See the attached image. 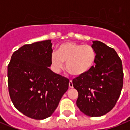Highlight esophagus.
<instances>
[{"label": "esophagus", "mask_w": 130, "mask_h": 130, "mask_svg": "<svg viewBox=\"0 0 130 130\" xmlns=\"http://www.w3.org/2000/svg\"><path fill=\"white\" fill-rule=\"evenodd\" d=\"M69 87L70 88H72L73 87V84H72V82L71 80L69 82Z\"/></svg>", "instance_id": "obj_1"}]
</instances>
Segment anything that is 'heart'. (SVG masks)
Here are the masks:
<instances>
[{"mask_svg": "<svg viewBox=\"0 0 130 130\" xmlns=\"http://www.w3.org/2000/svg\"><path fill=\"white\" fill-rule=\"evenodd\" d=\"M95 50L91 46L73 42L61 44L58 52L51 58L53 69L57 72L62 70L65 62L67 71L73 76H82L89 71L96 60Z\"/></svg>", "mask_w": 130, "mask_h": 130, "instance_id": "b5f03b06", "label": "heart"}]
</instances>
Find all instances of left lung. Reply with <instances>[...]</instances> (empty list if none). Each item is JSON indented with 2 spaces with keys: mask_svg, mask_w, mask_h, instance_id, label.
<instances>
[{
  "mask_svg": "<svg viewBox=\"0 0 130 130\" xmlns=\"http://www.w3.org/2000/svg\"><path fill=\"white\" fill-rule=\"evenodd\" d=\"M91 47L96 54L95 67L72 80L78 91L77 106L90 117H99L110 112L120 97L123 85L121 59L115 50L99 41Z\"/></svg>",
  "mask_w": 130,
  "mask_h": 130,
  "instance_id": "1",
  "label": "left lung"
}]
</instances>
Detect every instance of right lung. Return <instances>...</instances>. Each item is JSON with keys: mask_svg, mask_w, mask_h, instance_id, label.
I'll list each match as a JSON object with an SVG mask.
<instances>
[{"mask_svg": "<svg viewBox=\"0 0 130 130\" xmlns=\"http://www.w3.org/2000/svg\"><path fill=\"white\" fill-rule=\"evenodd\" d=\"M51 40L22 46L8 66L10 96L14 107L31 118L43 120L52 115L69 86V79L56 74L51 65Z\"/></svg>", "mask_w": 130, "mask_h": 130, "instance_id": "obj_1", "label": "right lung"}]
</instances>
